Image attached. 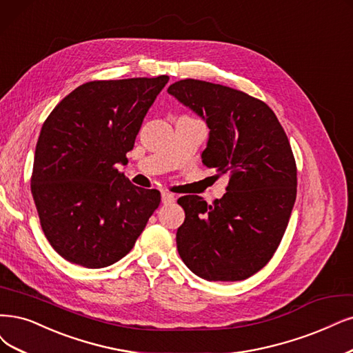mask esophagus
<instances>
[{
  "mask_svg": "<svg viewBox=\"0 0 353 353\" xmlns=\"http://www.w3.org/2000/svg\"><path fill=\"white\" fill-rule=\"evenodd\" d=\"M161 202L164 205H172L173 202H176V196L173 193H168V192H163L161 193Z\"/></svg>",
  "mask_w": 353,
  "mask_h": 353,
  "instance_id": "1",
  "label": "esophagus"
}]
</instances>
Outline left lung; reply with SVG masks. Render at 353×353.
<instances>
[{
    "label": "left lung",
    "mask_w": 353,
    "mask_h": 353,
    "mask_svg": "<svg viewBox=\"0 0 353 353\" xmlns=\"http://www.w3.org/2000/svg\"><path fill=\"white\" fill-rule=\"evenodd\" d=\"M167 91L210 128L203 164L230 174L212 205L196 194L177 201L186 215L176 234L179 254L206 281L250 278L276 252L295 203L290 141L268 104L243 91L192 78Z\"/></svg>",
    "instance_id": "left-lung-1"
}]
</instances>
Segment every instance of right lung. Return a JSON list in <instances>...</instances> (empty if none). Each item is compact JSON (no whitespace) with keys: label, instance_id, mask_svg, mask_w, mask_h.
Returning a JSON list of instances; mask_svg holds the SVG:
<instances>
[{"label":"right lung","instance_id":"1","mask_svg":"<svg viewBox=\"0 0 353 353\" xmlns=\"http://www.w3.org/2000/svg\"><path fill=\"white\" fill-rule=\"evenodd\" d=\"M168 83L90 81L50 112L34 152L32 194L45 236L68 262L106 268L126 256L159 208L155 189L134 186L126 164L143 117Z\"/></svg>","mask_w":353,"mask_h":353}]
</instances>
